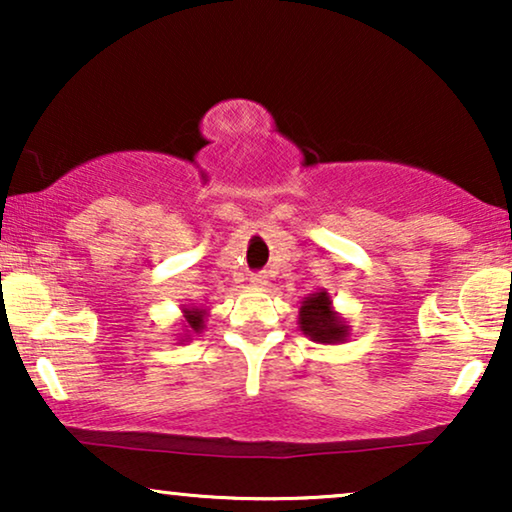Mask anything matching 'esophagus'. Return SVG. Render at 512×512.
I'll return each mask as SVG.
<instances>
[{"mask_svg":"<svg viewBox=\"0 0 512 512\" xmlns=\"http://www.w3.org/2000/svg\"><path fill=\"white\" fill-rule=\"evenodd\" d=\"M249 282L251 286H268V277H265L263 272H256V275L249 277Z\"/></svg>","mask_w":512,"mask_h":512,"instance_id":"esophagus-1","label":"esophagus"}]
</instances>
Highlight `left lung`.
I'll list each match as a JSON object with an SVG mask.
<instances>
[{"instance_id": "8db88e82", "label": "left lung", "mask_w": 512, "mask_h": 512, "mask_svg": "<svg viewBox=\"0 0 512 512\" xmlns=\"http://www.w3.org/2000/svg\"><path fill=\"white\" fill-rule=\"evenodd\" d=\"M298 328L319 345H340V342L349 340V331H352L347 319L340 312H335L333 298L328 296V291L310 293L300 303Z\"/></svg>"}]
</instances>
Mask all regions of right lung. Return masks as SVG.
I'll list each match as a JSON object with an SVG mask.
<instances>
[{
  "label": "right lung",
  "mask_w": 512,
  "mask_h": 512,
  "mask_svg": "<svg viewBox=\"0 0 512 512\" xmlns=\"http://www.w3.org/2000/svg\"><path fill=\"white\" fill-rule=\"evenodd\" d=\"M209 317V310L198 305H184L181 307V333L177 335L179 342L193 340V335L205 331V321Z\"/></svg>",
  "instance_id": "1"
}]
</instances>
